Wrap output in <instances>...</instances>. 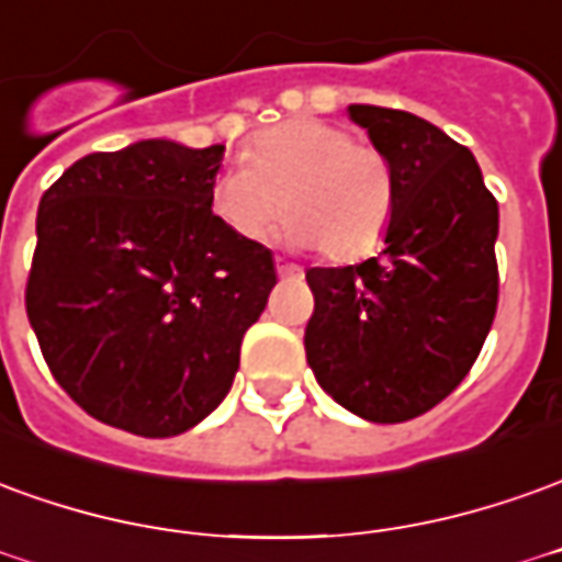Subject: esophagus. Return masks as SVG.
<instances>
[{"mask_svg":"<svg viewBox=\"0 0 562 562\" xmlns=\"http://www.w3.org/2000/svg\"><path fill=\"white\" fill-rule=\"evenodd\" d=\"M277 273H280V277H297V273H301V268H297V265H292V261H282V258H277Z\"/></svg>","mask_w":562,"mask_h":562,"instance_id":"34e87169","label":"esophagus"}]
</instances>
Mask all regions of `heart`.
I'll return each mask as SVG.
<instances>
[{"instance_id": "b5f03b06", "label": "heart", "mask_w": 562, "mask_h": 562, "mask_svg": "<svg viewBox=\"0 0 562 562\" xmlns=\"http://www.w3.org/2000/svg\"><path fill=\"white\" fill-rule=\"evenodd\" d=\"M213 213L240 240H265L282 210V237L319 246L322 258L347 265L374 255L395 215L390 158L340 124L292 117L258 133L243 164L213 186Z\"/></svg>"}]
</instances>
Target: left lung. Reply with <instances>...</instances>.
I'll list each match as a JSON object with an SVG mask.
<instances>
[{"mask_svg": "<svg viewBox=\"0 0 562 562\" xmlns=\"http://www.w3.org/2000/svg\"><path fill=\"white\" fill-rule=\"evenodd\" d=\"M395 172L386 249L310 268L304 349L319 386L371 423L441 404L472 371L499 304V203L465 145L383 105H349Z\"/></svg>", "mask_w": 562, "mask_h": 562, "instance_id": "left-lung-1", "label": "left lung"}]
</instances>
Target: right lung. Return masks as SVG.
<instances>
[{
	"mask_svg": "<svg viewBox=\"0 0 562 562\" xmlns=\"http://www.w3.org/2000/svg\"><path fill=\"white\" fill-rule=\"evenodd\" d=\"M222 155L93 151L38 200L26 316L54 380L105 426L170 438L213 414L277 285L270 249L215 218Z\"/></svg>",
	"mask_w": 562,
	"mask_h": 562,
	"instance_id": "obj_1",
	"label": "right lung"
}]
</instances>
